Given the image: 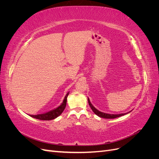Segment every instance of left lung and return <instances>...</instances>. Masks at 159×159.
Returning a JSON list of instances; mask_svg holds the SVG:
<instances>
[{
    "label": "left lung",
    "instance_id": "obj_1",
    "mask_svg": "<svg viewBox=\"0 0 159 159\" xmlns=\"http://www.w3.org/2000/svg\"><path fill=\"white\" fill-rule=\"evenodd\" d=\"M88 103H89V106H90L91 109H92V111H93V113H94L95 114L97 115L98 116L100 117L105 118V119H115V118H117V117H121V116H122V115H124L126 114V113H121V114L114 115V114H107V113H103V112H101V111H99V110H98L97 109H95V108L93 106V105L91 103L89 98H88Z\"/></svg>",
    "mask_w": 159,
    "mask_h": 159
}]
</instances>
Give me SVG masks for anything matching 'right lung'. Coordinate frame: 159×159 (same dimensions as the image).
Listing matches in <instances>:
<instances>
[{
	"label": "right lung",
	"instance_id": "1",
	"mask_svg": "<svg viewBox=\"0 0 159 159\" xmlns=\"http://www.w3.org/2000/svg\"><path fill=\"white\" fill-rule=\"evenodd\" d=\"M69 95V92L66 94L65 96V98L62 102L61 105H60L58 107H57L56 109L44 113V114H39V115H30V116L32 117H34L35 119H38L40 120H46V121H49V120L54 119L62 113V112L64 111V110L66 106V102H67V98Z\"/></svg>",
	"mask_w": 159,
	"mask_h": 159
}]
</instances>
